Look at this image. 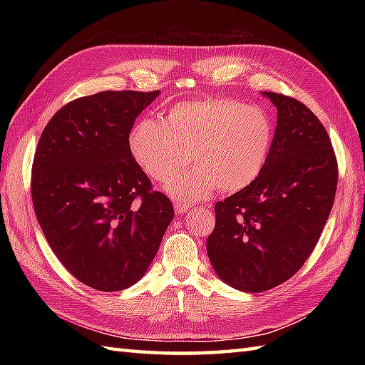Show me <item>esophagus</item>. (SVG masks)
<instances>
[{"label":"esophagus","mask_w":365,"mask_h":365,"mask_svg":"<svg viewBox=\"0 0 365 365\" xmlns=\"http://www.w3.org/2000/svg\"><path fill=\"white\" fill-rule=\"evenodd\" d=\"M174 208H175V212H177V213H185V212H188V210H190V208H191V204H185V202H175Z\"/></svg>","instance_id":"esophagus-1"}]
</instances>
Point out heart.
<instances>
[{
  "mask_svg": "<svg viewBox=\"0 0 365 365\" xmlns=\"http://www.w3.org/2000/svg\"><path fill=\"white\" fill-rule=\"evenodd\" d=\"M273 138V123L262 108L212 97L175 103L163 122L139 120L128 145L136 165L160 183L186 165L191 153L197 168L170 178L166 187L178 202L191 204L216 188L237 192L252 185L267 166Z\"/></svg>",
  "mask_w": 365,
  "mask_h": 365,
  "instance_id": "b5f03b06",
  "label": "heart"
}]
</instances>
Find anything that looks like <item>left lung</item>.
Returning <instances> with one entry per match:
<instances>
[{
    "label": "left lung",
    "instance_id": "left-lung-1",
    "mask_svg": "<svg viewBox=\"0 0 365 365\" xmlns=\"http://www.w3.org/2000/svg\"><path fill=\"white\" fill-rule=\"evenodd\" d=\"M277 125L265 169L250 187L215 205L207 252L224 282L259 293L304 265L337 190V158L327 128L299 100L265 92Z\"/></svg>",
    "mask_w": 365,
    "mask_h": 365
}]
</instances>
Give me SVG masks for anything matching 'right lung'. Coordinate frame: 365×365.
<instances>
[{
    "instance_id": "obj_1",
    "label": "right lung",
    "mask_w": 365,
    "mask_h": 365,
    "mask_svg": "<svg viewBox=\"0 0 365 365\" xmlns=\"http://www.w3.org/2000/svg\"><path fill=\"white\" fill-rule=\"evenodd\" d=\"M160 91H103L53 115L38 139L31 196L54 255L102 292L133 285L174 218L166 195L136 165L128 136Z\"/></svg>"
}]
</instances>
